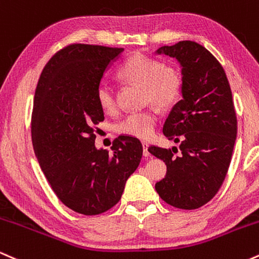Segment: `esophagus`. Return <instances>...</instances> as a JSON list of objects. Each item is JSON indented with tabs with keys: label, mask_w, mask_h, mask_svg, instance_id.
<instances>
[{
	"label": "esophagus",
	"mask_w": 259,
	"mask_h": 259,
	"mask_svg": "<svg viewBox=\"0 0 259 259\" xmlns=\"http://www.w3.org/2000/svg\"><path fill=\"white\" fill-rule=\"evenodd\" d=\"M142 148H144V156L150 157V152H148V144L147 142H142Z\"/></svg>",
	"instance_id": "obj_1"
}]
</instances>
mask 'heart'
I'll return each instance as SVG.
<instances>
[{
	"instance_id": "heart-1",
	"label": "heart",
	"mask_w": 259,
	"mask_h": 259,
	"mask_svg": "<svg viewBox=\"0 0 259 259\" xmlns=\"http://www.w3.org/2000/svg\"><path fill=\"white\" fill-rule=\"evenodd\" d=\"M119 75L127 81L144 86L145 101L160 108L174 106L183 95L184 79L180 70L142 53L127 58L120 65ZM95 96L105 112L112 113L117 109V95L114 86L108 80L103 79L97 84ZM157 123L158 113L156 109L148 108L126 114L118 124V132L132 138L146 140L154 134Z\"/></svg>"
}]
</instances>
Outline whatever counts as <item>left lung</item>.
Masks as SVG:
<instances>
[{
  "label": "left lung",
  "mask_w": 259,
  "mask_h": 259,
  "mask_svg": "<svg viewBox=\"0 0 259 259\" xmlns=\"http://www.w3.org/2000/svg\"><path fill=\"white\" fill-rule=\"evenodd\" d=\"M157 53L179 61L184 89L163 125L169 140L180 142V153L148 147L167 164L156 191L170 206L196 209L214 197L227 177L237 134L233 94L222 64L202 45L179 41Z\"/></svg>",
  "instance_id": "1"
}]
</instances>
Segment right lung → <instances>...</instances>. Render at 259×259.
Listing matches in <instances>:
<instances>
[{"label": "right lung", "instance_id": "right-lung-1", "mask_svg": "<svg viewBox=\"0 0 259 259\" xmlns=\"http://www.w3.org/2000/svg\"><path fill=\"white\" fill-rule=\"evenodd\" d=\"M123 49L72 44L45 65L31 114V140L40 167L63 204L84 215L111 209L139 167L142 145L120 135L113 153L95 147L105 113L95 91L106 68Z\"/></svg>", "mask_w": 259, "mask_h": 259}]
</instances>
